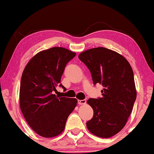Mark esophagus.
I'll return each instance as SVG.
<instances>
[{
	"mask_svg": "<svg viewBox=\"0 0 154 154\" xmlns=\"http://www.w3.org/2000/svg\"><path fill=\"white\" fill-rule=\"evenodd\" d=\"M86 103V100H78V104L79 105H82V104H85Z\"/></svg>",
	"mask_w": 154,
	"mask_h": 154,
	"instance_id": "1",
	"label": "esophagus"
}]
</instances>
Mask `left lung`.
Wrapping results in <instances>:
<instances>
[{"label":"left lung","mask_w":154,"mask_h":154,"mask_svg":"<svg viewBox=\"0 0 154 154\" xmlns=\"http://www.w3.org/2000/svg\"><path fill=\"white\" fill-rule=\"evenodd\" d=\"M79 59L90 70L93 84L104 86L102 97L87 101L93 116L86 127L96 136L111 137L125 127L136 99L131 66L122 55L102 47L82 52Z\"/></svg>","instance_id":"left-lung-1"}]
</instances>
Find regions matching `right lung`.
Returning a JSON list of instances; mask_svg holds the SVG:
<instances>
[{
    "label": "right lung",
    "instance_id": "add662e5",
    "mask_svg": "<svg viewBox=\"0 0 154 154\" xmlns=\"http://www.w3.org/2000/svg\"><path fill=\"white\" fill-rule=\"evenodd\" d=\"M76 53L61 47L42 50L34 55L23 72L20 107L32 129L39 136L52 137L63 132L68 117L77 106L75 98L53 94L60 84L66 64Z\"/></svg>",
    "mask_w": 154,
    "mask_h": 154
}]
</instances>
